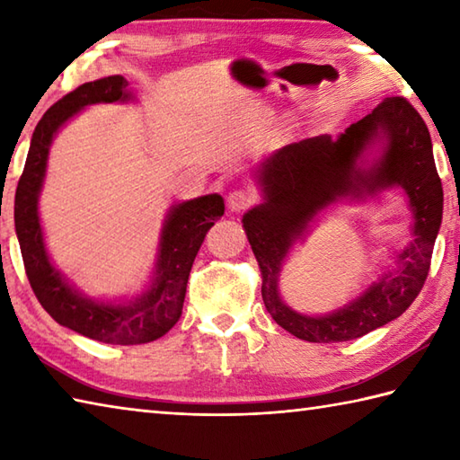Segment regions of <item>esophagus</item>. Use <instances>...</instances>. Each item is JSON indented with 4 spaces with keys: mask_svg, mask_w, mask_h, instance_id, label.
Here are the masks:
<instances>
[{
    "mask_svg": "<svg viewBox=\"0 0 460 460\" xmlns=\"http://www.w3.org/2000/svg\"><path fill=\"white\" fill-rule=\"evenodd\" d=\"M255 199H257V195L253 193V189H249V187H239V189H233V191L229 193V197H227V205H229V209H231V211L239 213V211H245V209H249V207L255 203Z\"/></svg>",
    "mask_w": 460,
    "mask_h": 460,
    "instance_id": "34e87169",
    "label": "esophagus"
}]
</instances>
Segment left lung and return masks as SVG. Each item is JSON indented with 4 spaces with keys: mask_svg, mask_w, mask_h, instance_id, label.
Segmentation results:
<instances>
[{
    "mask_svg": "<svg viewBox=\"0 0 460 460\" xmlns=\"http://www.w3.org/2000/svg\"><path fill=\"white\" fill-rule=\"evenodd\" d=\"M263 201L243 215V229L263 275V303L277 325L309 343L367 335L411 307L429 275L443 221V185L422 117L407 99L386 97L339 135H319L275 151L255 171ZM397 186L413 215L410 245L343 308L325 315L291 310L278 293L284 259L312 223L339 200L364 202Z\"/></svg>",
    "mask_w": 460,
    "mask_h": 460,
    "instance_id": "1",
    "label": "left lung"
}]
</instances>
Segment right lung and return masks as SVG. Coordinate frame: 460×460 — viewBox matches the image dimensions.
<instances>
[{"mask_svg":"<svg viewBox=\"0 0 460 460\" xmlns=\"http://www.w3.org/2000/svg\"><path fill=\"white\" fill-rule=\"evenodd\" d=\"M129 81L123 75L102 77L79 85L48 113L31 135L30 153L15 191V233L30 285L59 325L110 345L151 343L181 317L187 279L201 243L221 215L217 193L173 203L159 233L157 261L147 289L129 301H105L87 296L51 263L40 219V195L48 173L49 147L69 119L95 103L133 102Z\"/></svg>","mask_w":460,"mask_h":460,"instance_id":"add662e5","label":"right lung"}]
</instances>
